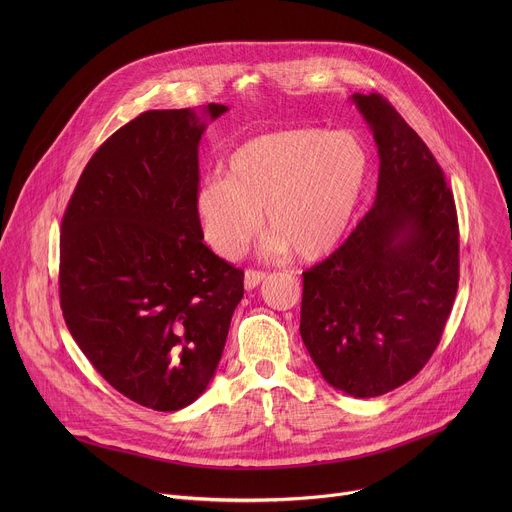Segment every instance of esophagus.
<instances>
[{
    "mask_svg": "<svg viewBox=\"0 0 512 512\" xmlns=\"http://www.w3.org/2000/svg\"><path fill=\"white\" fill-rule=\"evenodd\" d=\"M267 277L265 271H259V269H247L245 271V287L247 289H255L263 279Z\"/></svg>",
    "mask_w": 512,
    "mask_h": 512,
    "instance_id": "esophagus-1",
    "label": "esophagus"
}]
</instances>
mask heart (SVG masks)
<instances>
[{"label":"heart","instance_id":"b5f03b06","mask_svg":"<svg viewBox=\"0 0 512 512\" xmlns=\"http://www.w3.org/2000/svg\"><path fill=\"white\" fill-rule=\"evenodd\" d=\"M371 174V150L358 133L294 129L245 141L227 176L206 178L194 198L208 243L241 255L263 223L267 253L320 259L344 239Z\"/></svg>","mask_w":512,"mask_h":512}]
</instances>
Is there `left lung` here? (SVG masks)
<instances>
[{
  "label": "left lung",
  "instance_id": "left-lung-1",
  "mask_svg": "<svg viewBox=\"0 0 512 512\" xmlns=\"http://www.w3.org/2000/svg\"><path fill=\"white\" fill-rule=\"evenodd\" d=\"M379 148L371 210L304 273L302 340L326 383L369 399L413 379L440 344L460 279L454 194L423 139L379 93L352 95Z\"/></svg>",
  "mask_w": 512,
  "mask_h": 512
}]
</instances>
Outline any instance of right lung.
Returning <instances> with one entry per match:
<instances>
[{
	"label": "right lung",
	"mask_w": 512,
	"mask_h": 512,
	"mask_svg": "<svg viewBox=\"0 0 512 512\" xmlns=\"http://www.w3.org/2000/svg\"><path fill=\"white\" fill-rule=\"evenodd\" d=\"M229 107L145 111L85 166L62 216L60 308L101 377L156 411L196 401L221 360L243 271L204 243L198 143Z\"/></svg>",
	"instance_id": "obj_1"
}]
</instances>
